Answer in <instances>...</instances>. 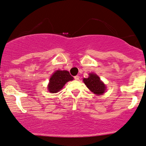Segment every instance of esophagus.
Returning <instances> with one entry per match:
<instances>
[{
    "label": "esophagus",
    "instance_id": "esophagus-1",
    "mask_svg": "<svg viewBox=\"0 0 146 146\" xmlns=\"http://www.w3.org/2000/svg\"><path fill=\"white\" fill-rule=\"evenodd\" d=\"M74 79H75V80H79V75H76V76L74 77Z\"/></svg>",
    "mask_w": 146,
    "mask_h": 146
}]
</instances>
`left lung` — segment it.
Returning a JSON list of instances; mask_svg holds the SVG:
<instances>
[{
	"label": "left lung",
	"mask_w": 146,
	"mask_h": 146,
	"mask_svg": "<svg viewBox=\"0 0 146 146\" xmlns=\"http://www.w3.org/2000/svg\"><path fill=\"white\" fill-rule=\"evenodd\" d=\"M88 78L83 79V82L89 90L94 94L101 96L104 94L106 90V86L101 81L100 77L95 73H89Z\"/></svg>",
	"instance_id": "obj_1"
}]
</instances>
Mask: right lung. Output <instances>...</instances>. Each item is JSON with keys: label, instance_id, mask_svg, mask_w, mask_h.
<instances>
[{"label": "right lung", "instance_id": "obj_1", "mask_svg": "<svg viewBox=\"0 0 146 146\" xmlns=\"http://www.w3.org/2000/svg\"><path fill=\"white\" fill-rule=\"evenodd\" d=\"M72 80H73V77L70 75L69 71L57 70L50 77L48 90L51 93H57L63 88L66 83Z\"/></svg>", "mask_w": 146, "mask_h": 146}]
</instances>
